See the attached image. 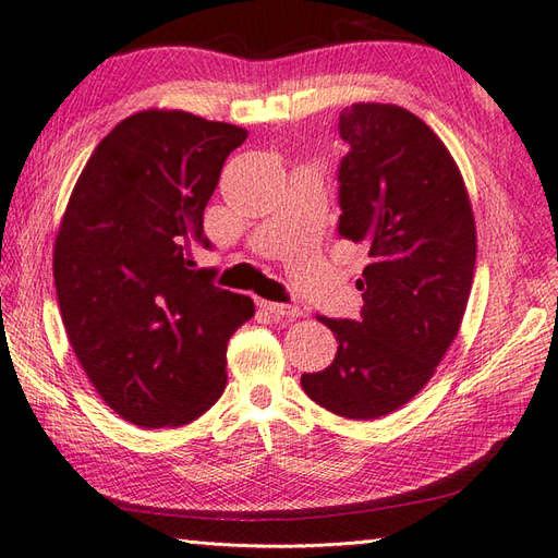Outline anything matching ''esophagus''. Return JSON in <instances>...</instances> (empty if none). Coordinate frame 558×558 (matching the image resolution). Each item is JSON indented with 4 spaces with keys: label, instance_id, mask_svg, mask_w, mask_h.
Here are the masks:
<instances>
[{
    "label": "esophagus",
    "instance_id": "obj_1",
    "mask_svg": "<svg viewBox=\"0 0 558 558\" xmlns=\"http://www.w3.org/2000/svg\"><path fill=\"white\" fill-rule=\"evenodd\" d=\"M259 308H265L275 320H293L299 317L301 311L295 305H287V303H271V301H259Z\"/></svg>",
    "mask_w": 558,
    "mask_h": 558
}]
</instances>
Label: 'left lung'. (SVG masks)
<instances>
[{"mask_svg":"<svg viewBox=\"0 0 558 558\" xmlns=\"http://www.w3.org/2000/svg\"><path fill=\"white\" fill-rule=\"evenodd\" d=\"M339 235L368 247L359 320H317L337 354L303 373L313 402L344 418H380L430 380L458 337L472 291L476 231L458 163L414 112L354 104L339 116Z\"/></svg>","mask_w":558,"mask_h":558,"instance_id":"8db88e82","label":"left lung"}]
</instances>
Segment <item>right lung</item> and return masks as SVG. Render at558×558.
Returning a JSON list of instances; mask_svg holds the SVG:
<instances>
[{
	"label": "right lung",
	"mask_w": 558,
	"mask_h": 558,
	"mask_svg": "<svg viewBox=\"0 0 558 558\" xmlns=\"http://www.w3.org/2000/svg\"><path fill=\"white\" fill-rule=\"evenodd\" d=\"M247 130L183 110L124 118L90 154L54 241L74 354L104 402L142 428L195 422L226 388V347L253 299L192 269L204 207Z\"/></svg>",
	"instance_id": "obj_1"
}]
</instances>
